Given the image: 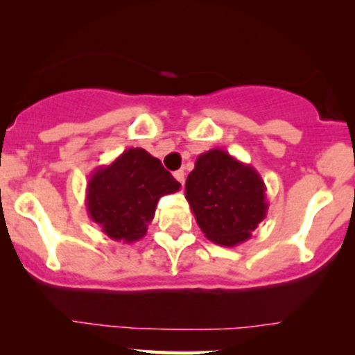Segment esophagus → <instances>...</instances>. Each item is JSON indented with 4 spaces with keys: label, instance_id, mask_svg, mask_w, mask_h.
I'll return each mask as SVG.
<instances>
[{
    "label": "esophagus",
    "instance_id": "1",
    "mask_svg": "<svg viewBox=\"0 0 355 355\" xmlns=\"http://www.w3.org/2000/svg\"><path fill=\"white\" fill-rule=\"evenodd\" d=\"M173 177H175V180L180 183V185L185 183V172H183V170H177V172L173 173Z\"/></svg>",
    "mask_w": 355,
    "mask_h": 355
}]
</instances>
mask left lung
<instances>
[{"label": "left lung", "mask_w": 355, "mask_h": 355, "mask_svg": "<svg viewBox=\"0 0 355 355\" xmlns=\"http://www.w3.org/2000/svg\"><path fill=\"white\" fill-rule=\"evenodd\" d=\"M266 183L252 165L222 148L198 155L185 182V198L210 242L235 247L267 217Z\"/></svg>", "instance_id": "1"}]
</instances>
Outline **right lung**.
<instances>
[{
	"instance_id": "add662e5",
	"label": "right lung",
	"mask_w": 355,
	"mask_h": 355,
	"mask_svg": "<svg viewBox=\"0 0 355 355\" xmlns=\"http://www.w3.org/2000/svg\"><path fill=\"white\" fill-rule=\"evenodd\" d=\"M180 187L158 158L144 148H128L110 165L93 170L85 205L105 235L133 243L145 237L158 200Z\"/></svg>"
}]
</instances>
